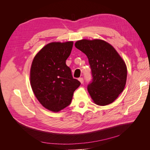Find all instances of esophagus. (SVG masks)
Instances as JSON below:
<instances>
[{"instance_id": "1", "label": "esophagus", "mask_w": 150, "mask_h": 150, "mask_svg": "<svg viewBox=\"0 0 150 150\" xmlns=\"http://www.w3.org/2000/svg\"><path fill=\"white\" fill-rule=\"evenodd\" d=\"M78 80L80 81V83H81V84H83V83H84V79H83V78H79L78 79Z\"/></svg>"}]
</instances>
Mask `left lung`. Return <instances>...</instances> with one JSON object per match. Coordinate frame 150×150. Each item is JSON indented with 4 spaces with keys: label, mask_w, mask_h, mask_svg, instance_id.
<instances>
[{
    "label": "left lung",
    "mask_w": 150,
    "mask_h": 150,
    "mask_svg": "<svg viewBox=\"0 0 150 150\" xmlns=\"http://www.w3.org/2000/svg\"><path fill=\"white\" fill-rule=\"evenodd\" d=\"M75 46L88 58L93 79L88 91L93 101L99 106L112 103L125 87V61L111 44L101 39L80 40Z\"/></svg>",
    "instance_id": "obj_1"
}]
</instances>
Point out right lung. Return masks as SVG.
<instances>
[{
  "mask_svg": "<svg viewBox=\"0 0 150 150\" xmlns=\"http://www.w3.org/2000/svg\"><path fill=\"white\" fill-rule=\"evenodd\" d=\"M72 46V41L49 43L36 54L32 63V89L40 103L53 112L69 106L81 84L66 64Z\"/></svg>",
  "mask_w": 150,
  "mask_h": 150,
  "instance_id": "right-lung-1",
  "label": "right lung"
}]
</instances>
